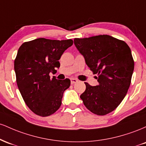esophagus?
<instances>
[{
  "mask_svg": "<svg viewBox=\"0 0 146 146\" xmlns=\"http://www.w3.org/2000/svg\"><path fill=\"white\" fill-rule=\"evenodd\" d=\"M77 82H78V80H76V79L75 78H71V83L72 84H73L77 83Z\"/></svg>",
  "mask_w": 146,
  "mask_h": 146,
  "instance_id": "esophagus-1",
  "label": "esophagus"
}]
</instances>
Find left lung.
I'll use <instances>...</instances> for the list:
<instances>
[{"mask_svg": "<svg viewBox=\"0 0 146 146\" xmlns=\"http://www.w3.org/2000/svg\"><path fill=\"white\" fill-rule=\"evenodd\" d=\"M74 44L90 71L98 75L99 82L95 86L85 82L80 98L95 115L110 113L120 104L130 85L135 66L131 50L124 41L108 35L75 38Z\"/></svg>", "mask_w": 146, "mask_h": 146, "instance_id": "8db88e82", "label": "left lung"}]
</instances>
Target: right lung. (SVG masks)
<instances>
[{
	"label": "right lung",
	"instance_id": "right-lung-1",
	"mask_svg": "<svg viewBox=\"0 0 146 146\" xmlns=\"http://www.w3.org/2000/svg\"><path fill=\"white\" fill-rule=\"evenodd\" d=\"M73 43L71 39L41 38L24 42L18 48L14 60L18 89L29 109L39 116H49L59 109L64 92L71 85L69 79L51 78L49 73L56 72L58 60Z\"/></svg>",
	"mask_w": 146,
	"mask_h": 146
}]
</instances>
